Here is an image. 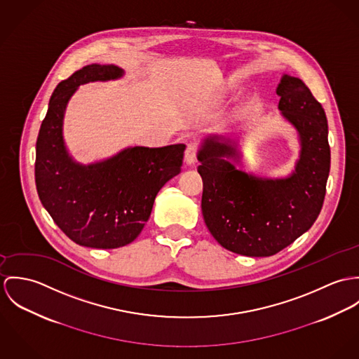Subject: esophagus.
Masks as SVG:
<instances>
[{
	"label": "esophagus",
	"instance_id": "esophagus-1",
	"mask_svg": "<svg viewBox=\"0 0 359 359\" xmlns=\"http://www.w3.org/2000/svg\"><path fill=\"white\" fill-rule=\"evenodd\" d=\"M197 157H198V147L196 143H189L184 151V161L187 165H193L197 162Z\"/></svg>",
	"mask_w": 359,
	"mask_h": 359
}]
</instances>
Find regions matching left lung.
Masks as SVG:
<instances>
[{"label": "left lung", "mask_w": 359, "mask_h": 359, "mask_svg": "<svg viewBox=\"0 0 359 359\" xmlns=\"http://www.w3.org/2000/svg\"><path fill=\"white\" fill-rule=\"evenodd\" d=\"M279 110L299 130L302 154L296 172L282 180L257 179L237 170L229 143L208 139L199 151L206 227L226 249L252 257L273 256L304 234L317 220L330 169L327 120L309 86L283 76Z\"/></svg>", "instance_id": "1"}]
</instances>
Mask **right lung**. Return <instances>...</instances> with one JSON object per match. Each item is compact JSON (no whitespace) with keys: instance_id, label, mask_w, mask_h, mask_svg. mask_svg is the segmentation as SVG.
Here are the masks:
<instances>
[{"instance_id":"obj_1","label":"right lung","mask_w":359,"mask_h":359,"mask_svg":"<svg viewBox=\"0 0 359 359\" xmlns=\"http://www.w3.org/2000/svg\"><path fill=\"white\" fill-rule=\"evenodd\" d=\"M116 66L89 65L59 82L42 121L36 146V186L56 226L79 245L125 246L140 234L161 187L180 172L184 144L132 147L110 160L81 166L67 156L62 123L77 86L118 79Z\"/></svg>"}]
</instances>
